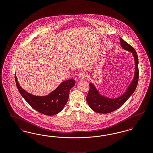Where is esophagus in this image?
Returning a JSON list of instances; mask_svg holds the SVG:
<instances>
[{
	"instance_id": "34e87169",
	"label": "esophagus",
	"mask_w": 153,
	"mask_h": 153,
	"mask_svg": "<svg viewBox=\"0 0 153 153\" xmlns=\"http://www.w3.org/2000/svg\"><path fill=\"white\" fill-rule=\"evenodd\" d=\"M86 77V74L84 72H81V73L79 74V78L80 79V80H84L85 78Z\"/></svg>"
}]
</instances>
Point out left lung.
<instances>
[{"instance_id":"obj_1","label":"left lung","mask_w":153,"mask_h":153,"mask_svg":"<svg viewBox=\"0 0 153 153\" xmlns=\"http://www.w3.org/2000/svg\"><path fill=\"white\" fill-rule=\"evenodd\" d=\"M120 45L124 50L132 53L135 60V74L132 81L124 94L115 99H110L101 95L94 85L89 83V90L87 96V102L90 108L96 112L100 114H108L122 107L125 102L134 92L138 85L139 79L138 57L135 50L130 45L127 43L122 38H120Z\"/></svg>"}]
</instances>
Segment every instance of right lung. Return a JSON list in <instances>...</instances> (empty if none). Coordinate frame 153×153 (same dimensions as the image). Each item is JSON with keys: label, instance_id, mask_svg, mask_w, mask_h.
Listing matches in <instances>:
<instances>
[{"label": "right lung", "instance_id": "right-lung-1", "mask_svg": "<svg viewBox=\"0 0 153 153\" xmlns=\"http://www.w3.org/2000/svg\"><path fill=\"white\" fill-rule=\"evenodd\" d=\"M17 88L24 99L38 112L48 116L57 114L64 108L69 99L70 89L75 85V80L62 82L54 91L45 96L31 95L22 89L15 76Z\"/></svg>", "mask_w": 153, "mask_h": 153}]
</instances>
